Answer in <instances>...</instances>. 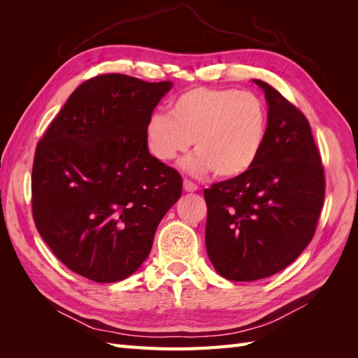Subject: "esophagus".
<instances>
[{
    "label": "esophagus",
    "mask_w": 358,
    "mask_h": 358,
    "mask_svg": "<svg viewBox=\"0 0 358 358\" xmlns=\"http://www.w3.org/2000/svg\"><path fill=\"white\" fill-rule=\"evenodd\" d=\"M183 189H185L187 192H196V191H199V187L194 182H191L188 179H183Z\"/></svg>",
    "instance_id": "34e87169"
}]
</instances>
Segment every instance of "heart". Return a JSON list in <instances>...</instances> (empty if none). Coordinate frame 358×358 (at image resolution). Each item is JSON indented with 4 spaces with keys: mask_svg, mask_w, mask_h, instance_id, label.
<instances>
[{
    "mask_svg": "<svg viewBox=\"0 0 358 358\" xmlns=\"http://www.w3.org/2000/svg\"><path fill=\"white\" fill-rule=\"evenodd\" d=\"M268 134L264 103L251 92L196 88L178 95L169 115L155 113L146 124L149 152L169 162L185 154L194 142L196 155L185 161L188 171H213L234 179L251 170Z\"/></svg>",
    "mask_w": 358,
    "mask_h": 358,
    "instance_id": "obj_1",
    "label": "heart"
}]
</instances>
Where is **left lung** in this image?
<instances>
[{
    "mask_svg": "<svg viewBox=\"0 0 358 358\" xmlns=\"http://www.w3.org/2000/svg\"><path fill=\"white\" fill-rule=\"evenodd\" d=\"M254 83L268 106L263 152L245 175L204 189L209 259L236 282L272 276L294 262L315 233L326 191L305 115L266 82Z\"/></svg>",
    "mask_w": 358,
    "mask_h": 358,
    "instance_id": "obj_1",
    "label": "left lung"
}]
</instances>
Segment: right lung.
Here are the masks:
<instances>
[{
	"mask_svg": "<svg viewBox=\"0 0 358 358\" xmlns=\"http://www.w3.org/2000/svg\"><path fill=\"white\" fill-rule=\"evenodd\" d=\"M171 86L96 76L70 95L37 145V230L64 264L94 282H117L142 266L182 194L180 175L150 155L145 136Z\"/></svg>",
	"mask_w": 358,
	"mask_h": 358,
	"instance_id": "add662e5",
	"label": "right lung"
}]
</instances>
